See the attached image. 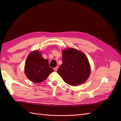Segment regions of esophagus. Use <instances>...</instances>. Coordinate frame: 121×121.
Segmentation results:
<instances>
[{
  "instance_id": "esophagus-1",
  "label": "esophagus",
  "mask_w": 121,
  "mask_h": 121,
  "mask_svg": "<svg viewBox=\"0 0 121 121\" xmlns=\"http://www.w3.org/2000/svg\"><path fill=\"white\" fill-rule=\"evenodd\" d=\"M57 69H58V67H55L54 68V70L56 71V72L57 71Z\"/></svg>"
}]
</instances>
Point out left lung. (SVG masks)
<instances>
[{
	"label": "left lung",
	"mask_w": 121,
	"mask_h": 121,
	"mask_svg": "<svg viewBox=\"0 0 121 121\" xmlns=\"http://www.w3.org/2000/svg\"><path fill=\"white\" fill-rule=\"evenodd\" d=\"M62 55L63 63L57 72L65 82L73 86L85 83L91 73L90 65L86 55L73 48L64 49Z\"/></svg>",
	"instance_id": "8db88e82"
}]
</instances>
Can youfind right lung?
I'll use <instances>...</instances> for the list:
<instances>
[{"mask_svg":"<svg viewBox=\"0 0 121 121\" xmlns=\"http://www.w3.org/2000/svg\"><path fill=\"white\" fill-rule=\"evenodd\" d=\"M24 72L31 82L40 83L46 80L53 69L49 67L48 60L43 57L41 52L36 50L33 51L28 56Z\"/></svg>","mask_w":121,"mask_h":121,"instance_id":"right-lung-1","label":"right lung"}]
</instances>
